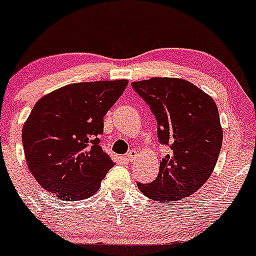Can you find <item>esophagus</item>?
<instances>
[{
	"label": "esophagus",
	"mask_w": 256,
	"mask_h": 256,
	"mask_svg": "<svg viewBox=\"0 0 256 256\" xmlns=\"http://www.w3.org/2000/svg\"><path fill=\"white\" fill-rule=\"evenodd\" d=\"M136 156V150H130V152H129L128 154L126 155V158H127V160H129V162H132V160H133Z\"/></svg>",
	"instance_id": "obj_1"
}]
</instances>
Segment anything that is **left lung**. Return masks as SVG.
<instances>
[{
  "label": "left lung",
  "mask_w": 256,
  "mask_h": 256,
  "mask_svg": "<svg viewBox=\"0 0 256 256\" xmlns=\"http://www.w3.org/2000/svg\"><path fill=\"white\" fill-rule=\"evenodd\" d=\"M132 86L156 118L159 142L170 148L158 178L150 184L138 182V188L162 204L191 196L212 175L222 148L217 104L182 78H152Z\"/></svg>",
  "instance_id": "1"
}]
</instances>
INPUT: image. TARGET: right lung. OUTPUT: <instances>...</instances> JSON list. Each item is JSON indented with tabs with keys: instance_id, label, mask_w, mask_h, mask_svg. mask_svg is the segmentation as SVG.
Masks as SVG:
<instances>
[{
	"instance_id": "right-lung-1",
	"label": "right lung",
	"mask_w": 256,
	"mask_h": 256,
	"mask_svg": "<svg viewBox=\"0 0 256 256\" xmlns=\"http://www.w3.org/2000/svg\"><path fill=\"white\" fill-rule=\"evenodd\" d=\"M127 80L70 84L42 97L22 130L28 168L43 188L64 201L91 197L113 162L100 146L104 117Z\"/></svg>"
}]
</instances>
